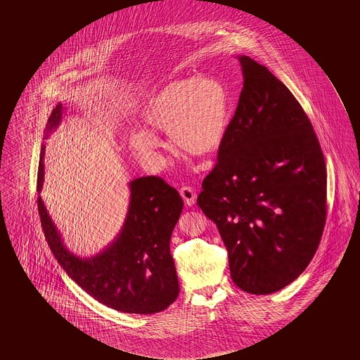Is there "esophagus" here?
I'll return each mask as SVG.
<instances>
[{
    "label": "esophagus",
    "mask_w": 360,
    "mask_h": 360,
    "mask_svg": "<svg viewBox=\"0 0 360 360\" xmlns=\"http://www.w3.org/2000/svg\"><path fill=\"white\" fill-rule=\"evenodd\" d=\"M181 196L184 198V200H185V203L187 206H193V205H195L196 193L195 190H194L193 187H190V186H184V187L181 188Z\"/></svg>",
    "instance_id": "1"
}]
</instances>
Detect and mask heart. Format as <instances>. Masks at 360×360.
I'll use <instances>...</instances> for the list:
<instances>
[{
    "mask_svg": "<svg viewBox=\"0 0 360 360\" xmlns=\"http://www.w3.org/2000/svg\"><path fill=\"white\" fill-rule=\"evenodd\" d=\"M146 131H131L128 146L146 166L164 162L161 141L153 133H169L179 152L207 158L220 149L229 122L227 88L217 77L181 79L153 96L140 115Z\"/></svg>",
    "mask_w": 360,
    "mask_h": 360,
    "instance_id": "1",
    "label": "heart"
}]
</instances>
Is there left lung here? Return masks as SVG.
<instances>
[{
	"mask_svg": "<svg viewBox=\"0 0 360 360\" xmlns=\"http://www.w3.org/2000/svg\"><path fill=\"white\" fill-rule=\"evenodd\" d=\"M239 60V103L196 202L218 227L232 281L271 295L316 255L326 223V164L293 94L265 65Z\"/></svg>",
	"mask_w": 360,
	"mask_h": 360,
	"instance_id": "8db88e82",
	"label": "left lung"
}]
</instances>
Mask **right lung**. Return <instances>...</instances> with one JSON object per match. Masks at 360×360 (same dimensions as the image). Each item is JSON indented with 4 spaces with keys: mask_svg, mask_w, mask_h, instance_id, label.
Segmentation results:
<instances>
[{
    "mask_svg": "<svg viewBox=\"0 0 360 360\" xmlns=\"http://www.w3.org/2000/svg\"><path fill=\"white\" fill-rule=\"evenodd\" d=\"M63 105L51 112L44 139L62 120ZM44 145L41 148L37 188L44 176ZM128 214L117 238L94 257L82 259L65 248L41 196L38 212L44 238L65 273L103 305L129 314H154L172 305L179 295L178 276L170 253V238L181 217L184 200L160 176H141L129 184Z\"/></svg>",
    "mask_w": 360,
    "mask_h": 360,
    "instance_id": "obj_1",
    "label": "right lung"
}]
</instances>
